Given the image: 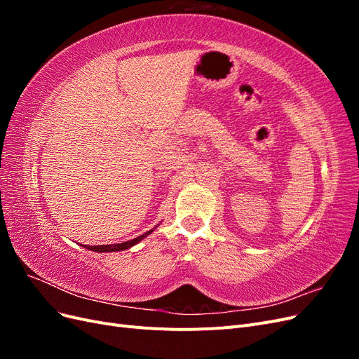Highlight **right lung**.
I'll list each match as a JSON object with an SVG mask.
<instances>
[{
	"label": "right lung",
	"instance_id": "obj_1",
	"mask_svg": "<svg viewBox=\"0 0 359 359\" xmlns=\"http://www.w3.org/2000/svg\"><path fill=\"white\" fill-rule=\"evenodd\" d=\"M157 226H158V224H157ZM157 226H156V227H157ZM156 227H153V229H151V231H148V232H145V233H142V235H139V236L133 238V240L126 241V243H119V244H106V245H82V247L91 250V252H97V253L124 252V250H127V248H130V247H133V245H136L137 243L142 241L144 238H147L149 233H153V232L156 231Z\"/></svg>",
	"mask_w": 359,
	"mask_h": 359
}]
</instances>
